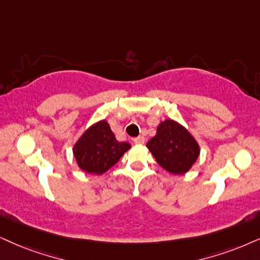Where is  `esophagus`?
<instances>
[{"mask_svg":"<svg viewBox=\"0 0 260 260\" xmlns=\"http://www.w3.org/2000/svg\"><path fill=\"white\" fill-rule=\"evenodd\" d=\"M133 141L136 144H144V143H145V138L141 137V136L140 137H137V138H134Z\"/></svg>","mask_w":260,"mask_h":260,"instance_id":"34e87169","label":"esophagus"}]
</instances>
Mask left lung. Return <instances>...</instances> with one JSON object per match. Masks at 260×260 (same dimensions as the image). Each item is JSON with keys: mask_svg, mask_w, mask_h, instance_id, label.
<instances>
[{"mask_svg": "<svg viewBox=\"0 0 260 260\" xmlns=\"http://www.w3.org/2000/svg\"><path fill=\"white\" fill-rule=\"evenodd\" d=\"M146 147L157 163L174 175L189 172L200 153L196 138L185 126L172 119L164 120L157 126L156 136L147 141Z\"/></svg>", "mask_w": 260, "mask_h": 260, "instance_id": "obj_1", "label": "left lung"}]
</instances>
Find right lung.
<instances>
[{
  "instance_id": "1",
  "label": "right lung",
  "mask_w": 260,
  "mask_h": 260,
  "mask_svg": "<svg viewBox=\"0 0 260 260\" xmlns=\"http://www.w3.org/2000/svg\"><path fill=\"white\" fill-rule=\"evenodd\" d=\"M131 144L117 141L107 120L91 124L73 146L74 158L83 172L102 175L115 166Z\"/></svg>"
}]
</instances>
